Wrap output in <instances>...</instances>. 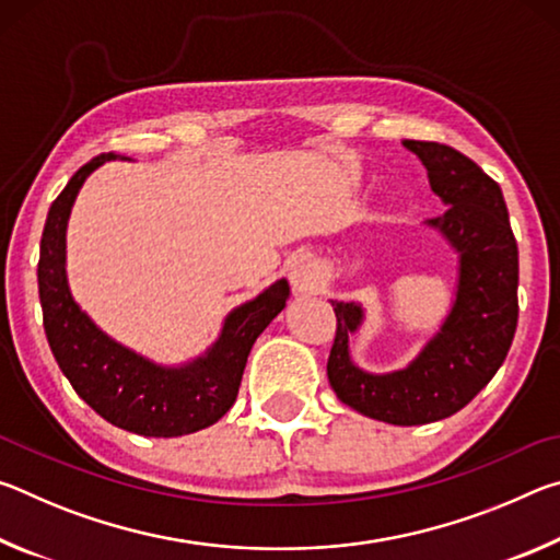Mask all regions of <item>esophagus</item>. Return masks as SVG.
Wrapping results in <instances>:
<instances>
[{
    "label": "esophagus",
    "mask_w": 560,
    "mask_h": 560,
    "mask_svg": "<svg viewBox=\"0 0 560 560\" xmlns=\"http://www.w3.org/2000/svg\"><path fill=\"white\" fill-rule=\"evenodd\" d=\"M287 273L293 291L299 293L314 291L320 279V269L311 254H293V257L287 261Z\"/></svg>",
    "instance_id": "obj_1"
}]
</instances>
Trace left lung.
Listing matches in <instances>:
<instances>
[{
    "label": "left lung",
    "mask_w": 560,
    "mask_h": 560,
    "mask_svg": "<svg viewBox=\"0 0 560 560\" xmlns=\"http://www.w3.org/2000/svg\"><path fill=\"white\" fill-rule=\"evenodd\" d=\"M428 170L432 192L447 205L424 224L457 254L450 314L400 371L368 373L353 363L350 338L365 320L358 301L334 303L338 328L328 383L340 402L387 424H428L459 412L504 363L518 320V249L501 187L459 150L402 140Z\"/></svg>",
    "instance_id": "left-lung-1"
}]
</instances>
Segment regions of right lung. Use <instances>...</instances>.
<instances>
[{
	"label": "right lung",
	"instance_id": "obj_1",
	"mask_svg": "<svg viewBox=\"0 0 560 560\" xmlns=\"http://www.w3.org/2000/svg\"><path fill=\"white\" fill-rule=\"evenodd\" d=\"M110 160L130 158H93L69 179L46 217L39 254L44 330L61 373L103 420L143 438H183L230 412L254 340L287 306L289 281H273L232 308L214 343L183 365H160L118 343L75 303L66 277V226L75 195L93 170Z\"/></svg>",
	"mask_w": 560,
	"mask_h": 560
}]
</instances>
